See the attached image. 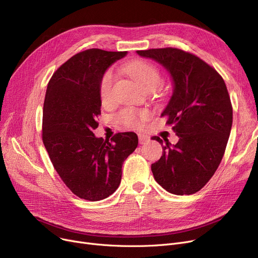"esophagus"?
<instances>
[{
	"mask_svg": "<svg viewBox=\"0 0 258 258\" xmlns=\"http://www.w3.org/2000/svg\"><path fill=\"white\" fill-rule=\"evenodd\" d=\"M148 141H150V138H148L147 136H142V135H140V136H139V143L140 144H146Z\"/></svg>",
	"mask_w": 258,
	"mask_h": 258,
	"instance_id": "esophagus-1",
	"label": "esophagus"
}]
</instances>
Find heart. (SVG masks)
I'll return each mask as SVG.
<instances>
[{
  "instance_id": "b5f03b06",
  "label": "heart",
  "mask_w": 258,
  "mask_h": 258,
  "mask_svg": "<svg viewBox=\"0 0 258 258\" xmlns=\"http://www.w3.org/2000/svg\"><path fill=\"white\" fill-rule=\"evenodd\" d=\"M124 69L146 90L151 87L157 88L161 83V75L159 70L156 67L146 61L138 60V61L130 62L125 64ZM115 77H116L115 71L113 69H108L103 74L100 80L99 93H100L101 100L104 102L108 101L112 97V91H113ZM148 117H150V113L147 111L135 112L132 110H126L122 112L120 115L121 120L123 121L127 126H132V127L141 125L142 122H144Z\"/></svg>"
}]
</instances>
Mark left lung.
<instances>
[{
  "instance_id": "left-lung-1",
  "label": "left lung",
  "mask_w": 258,
  "mask_h": 258,
  "mask_svg": "<svg viewBox=\"0 0 258 258\" xmlns=\"http://www.w3.org/2000/svg\"><path fill=\"white\" fill-rule=\"evenodd\" d=\"M168 72L172 94L161 116L179 137L177 144L153 137L163 148L152 164L166 191L192 195L211 179L223 159L232 126V105L222 76L198 56L175 48L137 51Z\"/></svg>"
}]
</instances>
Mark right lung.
<instances>
[{
  "instance_id": "right-lung-1",
  "label": "right lung",
  "mask_w": 258,
  "mask_h": 258,
  "mask_svg": "<svg viewBox=\"0 0 258 258\" xmlns=\"http://www.w3.org/2000/svg\"><path fill=\"white\" fill-rule=\"evenodd\" d=\"M127 54L89 49L61 64L49 81L43 112V142L52 164L70 190L87 201L113 195L121 182L122 164L136 150L138 136L118 133L97 138L100 80Z\"/></svg>"
}]
</instances>
